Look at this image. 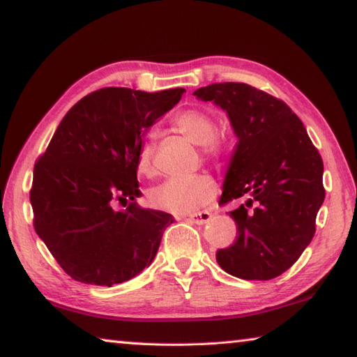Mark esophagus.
<instances>
[{
    "label": "esophagus",
    "instance_id": "esophagus-1",
    "mask_svg": "<svg viewBox=\"0 0 357 357\" xmlns=\"http://www.w3.org/2000/svg\"><path fill=\"white\" fill-rule=\"evenodd\" d=\"M211 217H213V214L208 213V211H200V213H193L189 215V220L192 223H197V225H203V223L209 222Z\"/></svg>",
    "mask_w": 357,
    "mask_h": 357
}]
</instances>
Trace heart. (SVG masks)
<instances>
[{"instance_id": "1", "label": "heart", "mask_w": 357, "mask_h": 357, "mask_svg": "<svg viewBox=\"0 0 357 357\" xmlns=\"http://www.w3.org/2000/svg\"><path fill=\"white\" fill-rule=\"evenodd\" d=\"M172 123L178 132L192 143L202 144L203 153L219 159L227 153L225 137L217 134V123L213 113L203 108H184L174 114ZM154 143L144 142L137 154L138 173L151 176L154 173ZM215 183L209 174H193L185 178H170L148 193L149 204L168 213H190L213 202Z\"/></svg>"}]
</instances>
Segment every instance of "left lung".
<instances>
[{"label":"left lung","instance_id":"obj_1","mask_svg":"<svg viewBox=\"0 0 357 357\" xmlns=\"http://www.w3.org/2000/svg\"><path fill=\"white\" fill-rule=\"evenodd\" d=\"M193 96L225 110L239 138L219 204L241 197L247 202L229 213L238 236L217 250V263L244 280L279 277L315 234L326 195L321 155L291 108L261 89L225 82Z\"/></svg>","mask_w":357,"mask_h":357}]
</instances>
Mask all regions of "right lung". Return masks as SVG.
<instances>
[{
    "instance_id": "1",
    "label": "right lung",
    "mask_w": 357,
    "mask_h": 357,
    "mask_svg": "<svg viewBox=\"0 0 357 357\" xmlns=\"http://www.w3.org/2000/svg\"><path fill=\"white\" fill-rule=\"evenodd\" d=\"M183 93L98 89L70 108L36 160L33 225L74 280L112 287L153 263L173 217L138 206L137 154L143 135ZM116 204L126 209L116 211Z\"/></svg>"
}]
</instances>
